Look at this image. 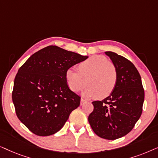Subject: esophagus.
<instances>
[{
	"mask_svg": "<svg viewBox=\"0 0 158 158\" xmlns=\"http://www.w3.org/2000/svg\"><path fill=\"white\" fill-rule=\"evenodd\" d=\"M85 99H83V98H81V105H83V103L84 102H85Z\"/></svg>",
	"mask_w": 158,
	"mask_h": 158,
	"instance_id": "1",
	"label": "esophagus"
}]
</instances>
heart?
Returning a JSON list of instances; mask_svg holds the SVG:
<instances>
[{
  "mask_svg": "<svg viewBox=\"0 0 158 158\" xmlns=\"http://www.w3.org/2000/svg\"><path fill=\"white\" fill-rule=\"evenodd\" d=\"M66 81L70 90L77 92L88 86L85 94L104 98L115 89L118 81L115 65L102 55H93L77 65V72L69 69Z\"/></svg>",
  "mask_w": 158,
  "mask_h": 158,
  "instance_id": "heart-1",
  "label": "heart"
}]
</instances>
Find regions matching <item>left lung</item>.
I'll use <instances>...</instances> for the list:
<instances>
[{"mask_svg":"<svg viewBox=\"0 0 158 158\" xmlns=\"http://www.w3.org/2000/svg\"><path fill=\"white\" fill-rule=\"evenodd\" d=\"M118 74L112 94L102 101H95L88 116L91 128L98 137L114 140L127 135L141 116L144 91L141 76L131 62L113 52H106Z\"/></svg>","mask_w":158,"mask_h":158,"instance_id":"8db88e82","label":"left lung"}]
</instances>
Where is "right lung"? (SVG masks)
<instances>
[{
	"mask_svg": "<svg viewBox=\"0 0 158 158\" xmlns=\"http://www.w3.org/2000/svg\"><path fill=\"white\" fill-rule=\"evenodd\" d=\"M88 57L51 45L33 54L19 69L12 100L17 117L31 132L54 135L79 106L81 97L69 88L66 72Z\"/></svg>",
	"mask_w": 158,
	"mask_h": 158,
	"instance_id": "add662e5",
	"label": "right lung"
}]
</instances>
